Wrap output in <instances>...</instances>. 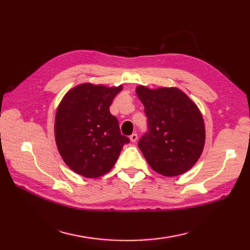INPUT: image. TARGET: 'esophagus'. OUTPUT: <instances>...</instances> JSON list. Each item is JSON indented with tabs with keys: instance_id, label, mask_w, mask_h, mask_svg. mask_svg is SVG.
Segmentation results:
<instances>
[{
	"instance_id": "obj_1",
	"label": "esophagus",
	"mask_w": 250,
	"mask_h": 250,
	"mask_svg": "<svg viewBox=\"0 0 250 250\" xmlns=\"http://www.w3.org/2000/svg\"><path fill=\"white\" fill-rule=\"evenodd\" d=\"M137 139H139V136H137L136 133H133V134L130 135V140H131L132 143H135L137 141Z\"/></svg>"
}]
</instances>
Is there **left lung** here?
I'll use <instances>...</instances> for the list:
<instances>
[{"label": "left lung", "instance_id": "1", "mask_svg": "<svg viewBox=\"0 0 250 250\" xmlns=\"http://www.w3.org/2000/svg\"><path fill=\"white\" fill-rule=\"evenodd\" d=\"M144 104L147 131L139 148L152 169L177 176L198 161L205 143V128L199 108L177 88H136Z\"/></svg>", "mask_w": 250, "mask_h": 250}]
</instances>
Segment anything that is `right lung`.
<instances>
[{
	"instance_id": "right-lung-1",
	"label": "right lung",
	"mask_w": 250,
	"mask_h": 250,
	"mask_svg": "<svg viewBox=\"0 0 250 250\" xmlns=\"http://www.w3.org/2000/svg\"><path fill=\"white\" fill-rule=\"evenodd\" d=\"M122 87L83 83L68 91L58 107L56 143L63 160L74 172L95 178L115 166L122 147L130 143L121 134L109 106Z\"/></svg>"
}]
</instances>
